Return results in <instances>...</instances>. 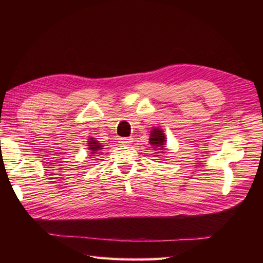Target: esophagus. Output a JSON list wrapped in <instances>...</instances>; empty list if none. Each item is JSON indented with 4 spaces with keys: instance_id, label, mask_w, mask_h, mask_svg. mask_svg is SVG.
I'll use <instances>...</instances> for the list:
<instances>
[{
    "instance_id": "1",
    "label": "esophagus",
    "mask_w": 263,
    "mask_h": 263,
    "mask_svg": "<svg viewBox=\"0 0 263 263\" xmlns=\"http://www.w3.org/2000/svg\"><path fill=\"white\" fill-rule=\"evenodd\" d=\"M131 142H132L131 138H120V143L122 146H128V144H131Z\"/></svg>"
}]
</instances>
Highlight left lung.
Returning a JSON list of instances; mask_svg holds the SVG:
<instances>
[{
    "label": "left lung",
    "mask_w": 263,
    "mask_h": 263,
    "mask_svg": "<svg viewBox=\"0 0 263 263\" xmlns=\"http://www.w3.org/2000/svg\"><path fill=\"white\" fill-rule=\"evenodd\" d=\"M166 137L164 130L160 127H153V130L150 131V138H149V143L154 147V150L156 153V157H158V154L160 150H166Z\"/></svg>",
    "instance_id": "obj_1"
}]
</instances>
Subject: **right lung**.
I'll list each match as a JSON object with an SVG mask.
<instances>
[{
	"label": "right lung",
	"instance_id": "obj_1",
	"mask_svg": "<svg viewBox=\"0 0 263 263\" xmlns=\"http://www.w3.org/2000/svg\"><path fill=\"white\" fill-rule=\"evenodd\" d=\"M87 146H88V154L89 156H97V155H100V150H103V144L100 143L99 141H97L96 139L95 138H89L88 141H87Z\"/></svg>",
	"mask_w": 263,
	"mask_h": 263
}]
</instances>
